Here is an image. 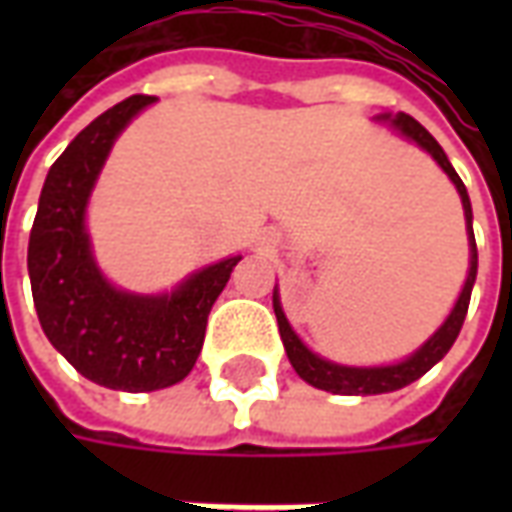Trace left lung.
Returning a JSON list of instances; mask_svg holds the SVG:
<instances>
[{
    "label": "left lung",
    "mask_w": 512,
    "mask_h": 512,
    "mask_svg": "<svg viewBox=\"0 0 512 512\" xmlns=\"http://www.w3.org/2000/svg\"><path fill=\"white\" fill-rule=\"evenodd\" d=\"M378 123H384L395 131L397 136H403L408 142H414L417 147H422L441 169L444 175L452 180V186L461 194L463 205V219H466V238H469V271H466V282H463L461 296L455 301V307L450 310V315L444 318L436 332L430 334L425 343L419 345L414 354H408L406 359L400 362H392V365H376V367H354V365H337L332 359H323L312 348L304 345L299 334L293 332L288 315L282 310V301H279V288H274V312H277L279 323V337H282V345H285V354H288L290 365L299 373V378H304L307 384L315 386V389H323V392H332V395H384V392H395V389H403L411 381H417L428 373L430 367L441 362L447 351L455 343V337L461 332L463 318H466V310H469V299H472L474 279H477V244H474V230H472V202H469V194H466V186L463 180L458 178V172L452 169L450 158L441 150V145L433 139V136L419 126L417 120L411 115H378Z\"/></svg>",
    "instance_id": "obj_1"
}]
</instances>
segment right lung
Returning <instances> with one entry per match:
<instances>
[{
    "label": "right lung",
    "instance_id": "add662e5",
    "mask_svg": "<svg viewBox=\"0 0 512 512\" xmlns=\"http://www.w3.org/2000/svg\"><path fill=\"white\" fill-rule=\"evenodd\" d=\"M153 95H131L76 134L51 164L29 233L27 268L49 343L84 378L106 389L156 392L189 376L208 312L241 255L194 271L169 293H131L98 268L87 205L117 136Z\"/></svg>",
    "mask_w": 512,
    "mask_h": 512
}]
</instances>
